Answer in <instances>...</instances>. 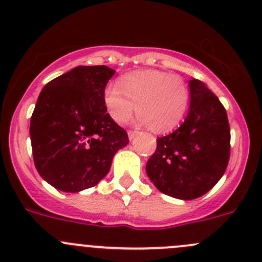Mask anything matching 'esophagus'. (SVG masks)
I'll use <instances>...</instances> for the list:
<instances>
[{
	"instance_id": "1",
	"label": "esophagus",
	"mask_w": 262,
	"mask_h": 262,
	"mask_svg": "<svg viewBox=\"0 0 262 262\" xmlns=\"http://www.w3.org/2000/svg\"><path fill=\"white\" fill-rule=\"evenodd\" d=\"M137 136V132L136 130H128V137H129V139H134V137Z\"/></svg>"
}]
</instances>
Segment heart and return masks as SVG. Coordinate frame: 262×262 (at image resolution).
Listing matches in <instances>:
<instances>
[{
	"instance_id": "1",
	"label": "heart",
	"mask_w": 262,
	"mask_h": 262,
	"mask_svg": "<svg viewBox=\"0 0 262 262\" xmlns=\"http://www.w3.org/2000/svg\"><path fill=\"white\" fill-rule=\"evenodd\" d=\"M191 100L188 84L161 70H137L120 76L103 92V104L113 122L125 123L134 109L154 133H168L180 125Z\"/></svg>"
}]
</instances>
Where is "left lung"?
<instances>
[{
    "instance_id": "left-lung-1",
    "label": "left lung",
    "mask_w": 262,
    "mask_h": 262,
    "mask_svg": "<svg viewBox=\"0 0 262 262\" xmlns=\"http://www.w3.org/2000/svg\"><path fill=\"white\" fill-rule=\"evenodd\" d=\"M191 105L184 123L157 138L147 163L154 186L170 197L194 200L224 176L230 159V124L221 101L205 82L192 78Z\"/></svg>"
}]
</instances>
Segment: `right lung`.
Here are the masks:
<instances>
[{"label": "right lung", "mask_w": 262, "mask_h": 262, "mask_svg": "<svg viewBox=\"0 0 262 262\" xmlns=\"http://www.w3.org/2000/svg\"><path fill=\"white\" fill-rule=\"evenodd\" d=\"M114 73L105 65L78 66L48 82L38 95L30 122L34 163L60 191L94 187L108 174L114 154L129 143L103 104Z\"/></svg>", "instance_id": "obj_1"}]
</instances>
